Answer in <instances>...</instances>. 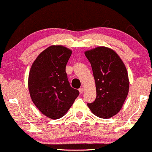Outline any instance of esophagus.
Returning a JSON list of instances; mask_svg holds the SVG:
<instances>
[{
	"label": "esophagus",
	"instance_id": "34e87169",
	"mask_svg": "<svg viewBox=\"0 0 152 152\" xmlns=\"http://www.w3.org/2000/svg\"><path fill=\"white\" fill-rule=\"evenodd\" d=\"M83 91H84V88H79V92H80V94H83Z\"/></svg>",
	"mask_w": 152,
	"mask_h": 152
}]
</instances>
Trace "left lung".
Returning <instances> with one entry per match:
<instances>
[{
  "label": "left lung",
  "instance_id": "8db88e82",
  "mask_svg": "<svg viewBox=\"0 0 152 152\" xmlns=\"http://www.w3.org/2000/svg\"><path fill=\"white\" fill-rule=\"evenodd\" d=\"M85 55L91 65L96 87V98L87 105L98 117H112L121 110L128 95L126 67L116 52L106 47L87 50Z\"/></svg>",
  "mask_w": 152,
  "mask_h": 152
}]
</instances>
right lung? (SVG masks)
<instances>
[{
  "label": "right lung",
  "instance_id": "obj_1",
  "mask_svg": "<svg viewBox=\"0 0 152 152\" xmlns=\"http://www.w3.org/2000/svg\"><path fill=\"white\" fill-rule=\"evenodd\" d=\"M71 53L62 46H50L39 54L31 68L28 88L31 99L50 118L65 115L79 94L71 86L66 72Z\"/></svg>",
  "mask_w": 152,
  "mask_h": 152
}]
</instances>
